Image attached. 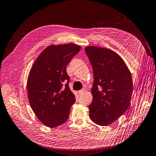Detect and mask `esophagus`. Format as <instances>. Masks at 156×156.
<instances>
[{
    "mask_svg": "<svg viewBox=\"0 0 156 156\" xmlns=\"http://www.w3.org/2000/svg\"><path fill=\"white\" fill-rule=\"evenodd\" d=\"M85 92H86V89L85 88H83L82 90L78 91V93H79L80 95H83Z\"/></svg>",
    "mask_w": 156,
    "mask_h": 156,
    "instance_id": "obj_1",
    "label": "esophagus"
}]
</instances>
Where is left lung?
I'll return each mask as SVG.
<instances>
[{
    "label": "left lung",
    "instance_id": "8db88e82",
    "mask_svg": "<svg viewBox=\"0 0 156 156\" xmlns=\"http://www.w3.org/2000/svg\"><path fill=\"white\" fill-rule=\"evenodd\" d=\"M85 51L94 77L89 114L97 125L108 126L125 113L131 104V74L122 57L110 49L87 46Z\"/></svg>",
    "mask_w": 156,
    "mask_h": 156
}]
</instances>
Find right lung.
Instances as JSON below:
<instances>
[{
  "instance_id": "add662e5",
  "label": "right lung",
  "mask_w": 156,
  "mask_h": 156,
  "mask_svg": "<svg viewBox=\"0 0 156 156\" xmlns=\"http://www.w3.org/2000/svg\"><path fill=\"white\" fill-rule=\"evenodd\" d=\"M80 49L75 44L49 46L30 69L27 84L29 103L38 119L48 127L65 123L75 103L66 68Z\"/></svg>"
}]
</instances>
